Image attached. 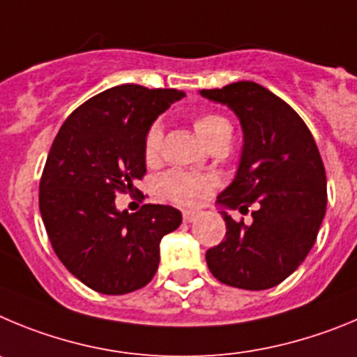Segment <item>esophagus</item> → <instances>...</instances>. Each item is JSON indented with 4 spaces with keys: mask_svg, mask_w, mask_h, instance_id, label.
Segmentation results:
<instances>
[{
    "mask_svg": "<svg viewBox=\"0 0 357 357\" xmlns=\"http://www.w3.org/2000/svg\"><path fill=\"white\" fill-rule=\"evenodd\" d=\"M199 217H201L199 211H192V210L183 211V220H185V222H194V220H197Z\"/></svg>",
    "mask_w": 357,
    "mask_h": 357,
    "instance_id": "esophagus-1",
    "label": "esophagus"
}]
</instances>
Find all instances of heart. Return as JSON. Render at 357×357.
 <instances>
[{"label":"heart","instance_id":"b5f03b06","mask_svg":"<svg viewBox=\"0 0 357 357\" xmlns=\"http://www.w3.org/2000/svg\"><path fill=\"white\" fill-rule=\"evenodd\" d=\"M195 133L208 146L218 140L231 139V124L218 114H199L192 119ZM163 131L158 124H153L144 137V156L147 162H155L160 155ZM217 179L208 174H192L185 171H171L160 178V192L169 201L181 206H199L213 192Z\"/></svg>","mask_w":357,"mask_h":357}]
</instances>
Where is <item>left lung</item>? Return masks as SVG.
I'll use <instances>...</instances> for the list:
<instances>
[{
  "label": "left lung",
  "mask_w": 357,
  "mask_h": 357,
  "mask_svg": "<svg viewBox=\"0 0 357 357\" xmlns=\"http://www.w3.org/2000/svg\"><path fill=\"white\" fill-rule=\"evenodd\" d=\"M201 96L238 115L243 149L234 181L218 204L249 211L252 224L226 220V236L206 250L211 274L224 284L266 290L295 272L313 247L327 206L326 169L301 115L255 82L204 89Z\"/></svg>",
  "instance_id": "left-lung-1"
}]
</instances>
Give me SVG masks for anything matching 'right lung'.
Returning <instances> with one entry per match:
<instances>
[{
    "label": "right lung",
    "mask_w": 357,
    "mask_h": 357,
    "mask_svg": "<svg viewBox=\"0 0 357 357\" xmlns=\"http://www.w3.org/2000/svg\"><path fill=\"white\" fill-rule=\"evenodd\" d=\"M183 96L135 83L112 86L76 108L54 137L38 208L60 261L99 294L146 287L158 271L160 242L181 224V213L167 204L117 211L115 195L139 192L146 131Z\"/></svg>",
    "instance_id": "1"
}]
</instances>
